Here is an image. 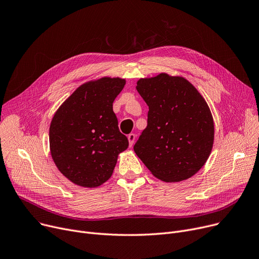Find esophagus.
<instances>
[{"label":"esophagus","mask_w":259,"mask_h":259,"mask_svg":"<svg viewBox=\"0 0 259 259\" xmlns=\"http://www.w3.org/2000/svg\"><path fill=\"white\" fill-rule=\"evenodd\" d=\"M135 139H136V135H135L134 133H130V134L128 135V141H129L130 147L133 146V144H134V142H135Z\"/></svg>","instance_id":"1"}]
</instances>
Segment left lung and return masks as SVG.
<instances>
[{
  "label": "left lung",
  "instance_id": "left-lung-1",
  "mask_svg": "<svg viewBox=\"0 0 259 259\" xmlns=\"http://www.w3.org/2000/svg\"><path fill=\"white\" fill-rule=\"evenodd\" d=\"M136 84L149 112L134 152L161 181L191 178L207 161L213 146L214 125L207 103L180 76L161 73Z\"/></svg>",
  "mask_w": 259,
  "mask_h": 259
}]
</instances>
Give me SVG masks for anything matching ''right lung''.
<instances>
[{
	"label": "right lung",
	"mask_w": 259,
	"mask_h": 259,
	"mask_svg": "<svg viewBox=\"0 0 259 259\" xmlns=\"http://www.w3.org/2000/svg\"><path fill=\"white\" fill-rule=\"evenodd\" d=\"M126 80L103 77L68 97L50 125V151L60 173L83 187H97L112 175L129 142L119 132L112 103Z\"/></svg>",
	"instance_id": "1"
}]
</instances>
